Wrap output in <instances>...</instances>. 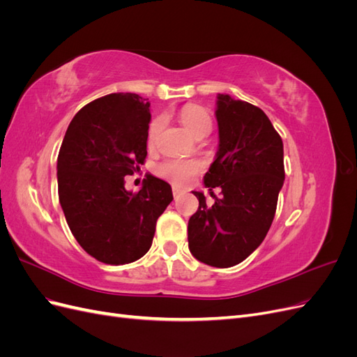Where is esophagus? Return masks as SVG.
Returning <instances> with one entry per match:
<instances>
[{
	"label": "esophagus",
	"instance_id": "1",
	"mask_svg": "<svg viewBox=\"0 0 357 357\" xmlns=\"http://www.w3.org/2000/svg\"><path fill=\"white\" fill-rule=\"evenodd\" d=\"M183 193V190L181 189H178V188H172V195H174V198H178L180 195Z\"/></svg>",
	"mask_w": 357,
	"mask_h": 357
}]
</instances>
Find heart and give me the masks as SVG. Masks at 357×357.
Here are the masks:
<instances>
[{"label":"heart","mask_w":357,"mask_h":357,"mask_svg":"<svg viewBox=\"0 0 357 357\" xmlns=\"http://www.w3.org/2000/svg\"><path fill=\"white\" fill-rule=\"evenodd\" d=\"M180 122L185 125L193 137L207 135L211 131V117L199 105H186L178 113ZM164 128V119L155 117L147 129V144L155 146L158 137ZM202 169L199 160L195 159H168L158 167V174L174 183L177 186H186Z\"/></svg>","instance_id":"heart-1"}]
</instances>
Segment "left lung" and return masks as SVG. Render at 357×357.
I'll return each instance as SVG.
<instances>
[{
	"label": "left lung",
	"mask_w": 357,
	"mask_h": 357,
	"mask_svg": "<svg viewBox=\"0 0 357 357\" xmlns=\"http://www.w3.org/2000/svg\"><path fill=\"white\" fill-rule=\"evenodd\" d=\"M219 152L204 185L210 188L213 205L204 193L189 219V250L198 261L215 268L243 262L261 245L274 220L278 192L284 181L282 137L259 107L219 93ZM220 187L218 199L212 189Z\"/></svg>",
	"instance_id": "1"
}]
</instances>
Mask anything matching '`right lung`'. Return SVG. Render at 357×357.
<instances>
[{"instance_id": "obj_1", "label": "right lung", "mask_w": 357, "mask_h": 357, "mask_svg": "<svg viewBox=\"0 0 357 357\" xmlns=\"http://www.w3.org/2000/svg\"><path fill=\"white\" fill-rule=\"evenodd\" d=\"M150 102L137 93L101 96L73 117L58 155V193L74 238L96 261L143 257L172 201L167 181L147 176L137 193L125 176L144 165Z\"/></svg>"}]
</instances>
